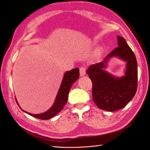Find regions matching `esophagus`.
Returning <instances> with one entry per match:
<instances>
[{
    "instance_id": "1",
    "label": "esophagus",
    "mask_w": 150,
    "mask_h": 150,
    "mask_svg": "<svg viewBox=\"0 0 150 150\" xmlns=\"http://www.w3.org/2000/svg\"><path fill=\"white\" fill-rule=\"evenodd\" d=\"M86 68L85 67H81L80 68V75L84 76L86 74Z\"/></svg>"
}]
</instances>
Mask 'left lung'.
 Wrapping results in <instances>:
<instances>
[{"instance_id":"left-lung-1","label":"left lung","mask_w":150,"mask_h":150,"mask_svg":"<svg viewBox=\"0 0 150 150\" xmlns=\"http://www.w3.org/2000/svg\"><path fill=\"white\" fill-rule=\"evenodd\" d=\"M117 47L103 61L90 66L86 73L93 83L92 96L100 109L113 112L126 106L133 98L137 88L136 57L123 37L117 36ZM118 57L127 62L125 75L114 77L105 70L109 59Z\"/></svg>"}]
</instances>
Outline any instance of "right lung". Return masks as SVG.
<instances>
[{
    "mask_svg": "<svg viewBox=\"0 0 150 150\" xmlns=\"http://www.w3.org/2000/svg\"><path fill=\"white\" fill-rule=\"evenodd\" d=\"M79 69L78 68L73 69L70 71H68L64 74L63 79H62L60 88H59L57 95L55 98V102L52 106L45 112L38 114H33L29 112H27L26 111L22 110L23 112L27 113L34 117H36L40 120H49L52 117H54L55 115L57 114L62 108L66 105L68 100V93L71 86L73 85L76 80L79 79ZM16 103L19 105L18 102L16 101Z\"/></svg>",
    "mask_w": 150,
    "mask_h": 150,
    "instance_id": "right-lung-1",
    "label": "right lung"
}]
</instances>
